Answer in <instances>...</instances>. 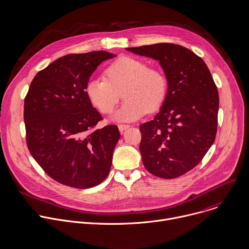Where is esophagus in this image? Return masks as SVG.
<instances>
[{"label":"esophagus","mask_w":249,"mask_h":249,"mask_svg":"<svg viewBox=\"0 0 249 249\" xmlns=\"http://www.w3.org/2000/svg\"><path fill=\"white\" fill-rule=\"evenodd\" d=\"M129 127L128 124H119V129L121 132H124V130H126Z\"/></svg>","instance_id":"obj_1"}]
</instances>
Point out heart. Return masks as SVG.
<instances>
[{"label":"heart","instance_id":"heart-1","mask_svg":"<svg viewBox=\"0 0 249 249\" xmlns=\"http://www.w3.org/2000/svg\"><path fill=\"white\" fill-rule=\"evenodd\" d=\"M105 78H91L85 85L89 102L101 114H110L121 98L124 101L113 115L118 122H133L147 111L161 108L168 93V80L157 68H149L140 59L123 57L110 65Z\"/></svg>","mask_w":249,"mask_h":249}]
</instances>
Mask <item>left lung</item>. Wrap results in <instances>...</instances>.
Wrapping results in <instances>:
<instances>
[{
    "mask_svg": "<svg viewBox=\"0 0 249 249\" xmlns=\"http://www.w3.org/2000/svg\"><path fill=\"white\" fill-rule=\"evenodd\" d=\"M126 50L158 60L168 80L160 112L139 127L143 165L158 178L180 177L201 162L215 141L217 86L204 61L180 45L158 43Z\"/></svg>",
    "mask_w": 249,
    "mask_h": 249,
    "instance_id": "1",
    "label": "left lung"
}]
</instances>
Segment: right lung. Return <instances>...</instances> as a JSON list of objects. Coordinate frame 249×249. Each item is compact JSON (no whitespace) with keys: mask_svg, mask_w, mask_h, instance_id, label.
<instances>
[{"mask_svg":"<svg viewBox=\"0 0 249 249\" xmlns=\"http://www.w3.org/2000/svg\"><path fill=\"white\" fill-rule=\"evenodd\" d=\"M106 51L70 54L40 71L24 99L28 150L56 181L75 188L100 184L109 175L121 133L117 125L95 129L103 120L92 107L85 85Z\"/></svg>","mask_w":249,"mask_h":249,"instance_id":"1","label":"right lung"}]
</instances>
